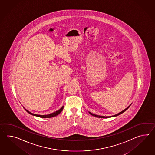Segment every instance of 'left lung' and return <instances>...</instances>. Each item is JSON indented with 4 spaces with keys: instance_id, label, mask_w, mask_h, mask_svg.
<instances>
[{
    "instance_id": "left-lung-1",
    "label": "left lung",
    "mask_w": 155,
    "mask_h": 155,
    "mask_svg": "<svg viewBox=\"0 0 155 155\" xmlns=\"http://www.w3.org/2000/svg\"><path fill=\"white\" fill-rule=\"evenodd\" d=\"M131 104L130 105L128 106L126 109H125L124 110H123L122 111H121L119 113L117 114H115V115H112V116H109V117H104V116H100V115H95V114H94L91 113V112H90V111H88V113L90 114H91V115H92V116H94V117H100V118H109V117H117L118 115H120L122 113H123L124 112H125L128 109L129 107L131 105Z\"/></svg>"
}]
</instances>
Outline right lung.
Masks as SVG:
<instances>
[{
    "label": "right lung",
    "instance_id": "right-lung-1",
    "mask_svg": "<svg viewBox=\"0 0 155 155\" xmlns=\"http://www.w3.org/2000/svg\"><path fill=\"white\" fill-rule=\"evenodd\" d=\"M23 108H25V107H23ZM63 108H64V106H63L60 109L57 110L55 112H54L53 113L49 114H48V115H38V114L32 113H31L30 111H29L28 110H27L26 109H25V110L28 113L30 114L33 115V116H35V117H42V118H50V117H56L58 114H59L61 113V112L62 111V110H63Z\"/></svg>",
    "mask_w": 155,
    "mask_h": 155
}]
</instances>
